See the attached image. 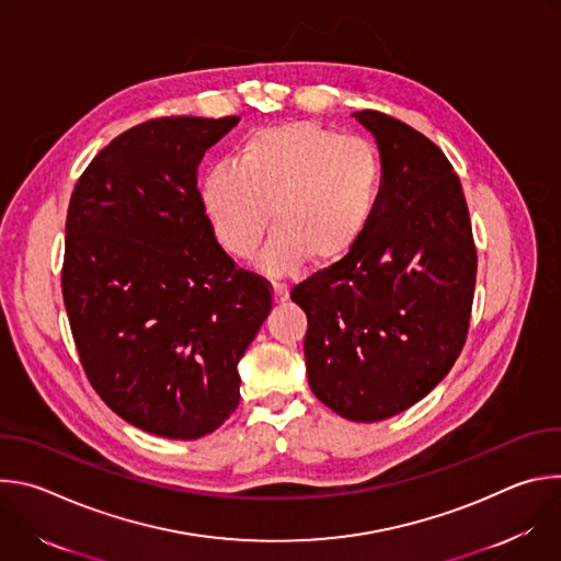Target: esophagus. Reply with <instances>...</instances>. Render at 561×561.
<instances>
[{
    "label": "esophagus",
    "mask_w": 561,
    "mask_h": 561,
    "mask_svg": "<svg viewBox=\"0 0 561 561\" xmlns=\"http://www.w3.org/2000/svg\"><path fill=\"white\" fill-rule=\"evenodd\" d=\"M273 295H275V301H286L288 299V284L279 282V279H273Z\"/></svg>",
    "instance_id": "1"
}]
</instances>
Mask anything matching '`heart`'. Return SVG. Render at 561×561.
<instances>
[{"instance_id": "1", "label": "heart", "mask_w": 561, "mask_h": 561, "mask_svg": "<svg viewBox=\"0 0 561 561\" xmlns=\"http://www.w3.org/2000/svg\"><path fill=\"white\" fill-rule=\"evenodd\" d=\"M379 197V162L359 139L317 122H288L251 133L234 164L213 167L199 199L219 247L249 260L268 228L262 255L273 273L297 271L308 257H344L368 226Z\"/></svg>"}]
</instances>
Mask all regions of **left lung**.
<instances>
[{"label": "left lung", "instance_id": "8db88e82", "mask_svg": "<svg viewBox=\"0 0 561 561\" xmlns=\"http://www.w3.org/2000/svg\"><path fill=\"white\" fill-rule=\"evenodd\" d=\"M381 188L348 255L290 290L308 317L304 355L319 402L353 422L417 404L457 362L477 277L461 182L426 135L379 111Z\"/></svg>", "mask_w": 561, "mask_h": 561}]
</instances>
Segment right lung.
I'll use <instances>...</instances> for the list:
<instances>
[{"instance_id":"add662e5","label":"right lung","mask_w":561,"mask_h":561,"mask_svg":"<svg viewBox=\"0 0 561 561\" xmlns=\"http://www.w3.org/2000/svg\"><path fill=\"white\" fill-rule=\"evenodd\" d=\"M239 117H157L117 135L77 180L61 295L104 404L169 439L219 428L271 312V284L237 268L202 208L197 167Z\"/></svg>"}]
</instances>
